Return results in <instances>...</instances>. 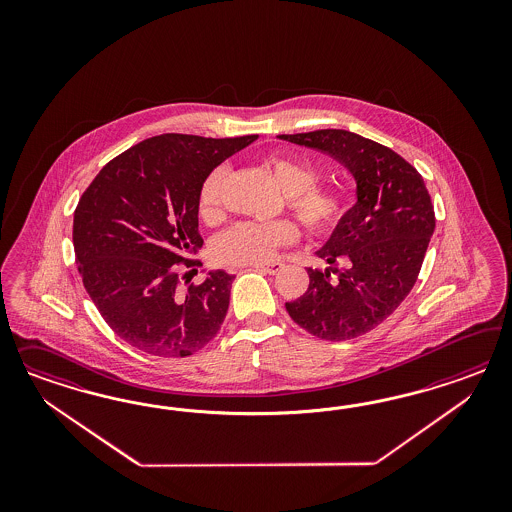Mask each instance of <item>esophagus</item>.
Wrapping results in <instances>:
<instances>
[{
    "mask_svg": "<svg viewBox=\"0 0 512 512\" xmlns=\"http://www.w3.org/2000/svg\"><path fill=\"white\" fill-rule=\"evenodd\" d=\"M253 268L261 270L264 274H270V276H276L281 270H283V264L281 263H266V264H253Z\"/></svg>",
    "mask_w": 512,
    "mask_h": 512,
    "instance_id": "34e87169",
    "label": "esophagus"
}]
</instances>
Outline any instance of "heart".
<instances>
[{
	"label": "heart",
	"instance_id": "heart-1",
	"mask_svg": "<svg viewBox=\"0 0 512 512\" xmlns=\"http://www.w3.org/2000/svg\"><path fill=\"white\" fill-rule=\"evenodd\" d=\"M289 212L313 234H326L340 225L347 212L345 193L332 186H317V171L310 163L291 155H272L264 161ZM227 178L225 167L210 172L199 189V214L214 223L221 217V191ZM296 240V229L287 221L238 223L221 234L214 244L217 261L225 264H259L276 249Z\"/></svg>",
	"mask_w": 512,
	"mask_h": 512
}]
</instances>
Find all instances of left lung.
Segmentation results:
<instances>
[{
  "label": "left lung",
  "instance_id": "8db88e82",
  "mask_svg": "<svg viewBox=\"0 0 512 512\" xmlns=\"http://www.w3.org/2000/svg\"><path fill=\"white\" fill-rule=\"evenodd\" d=\"M278 137L332 155L357 182V202L315 251L328 268H308V291L285 308L321 340L358 338L392 315L419 278L435 229L430 193L402 155L357 133L319 129Z\"/></svg>",
  "mask_w": 512,
  "mask_h": 512
}]
</instances>
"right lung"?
I'll use <instances>...</instances> for the list:
<instances>
[{
    "label": "right lung",
    "instance_id": "add662e5",
    "mask_svg": "<svg viewBox=\"0 0 512 512\" xmlns=\"http://www.w3.org/2000/svg\"><path fill=\"white\" fill-rule=\"evenodd\" d=\"M255 139L157 135L109 161L80 197L78 272L101 317L129 345L155 357H189L216 338L234 276L210 270L182 291L176 270L201 266L189 257L202 248L204 178Z\"/></svg>",
    "mask_w": 512,
    "mask_h": 512
}]
</instances>
